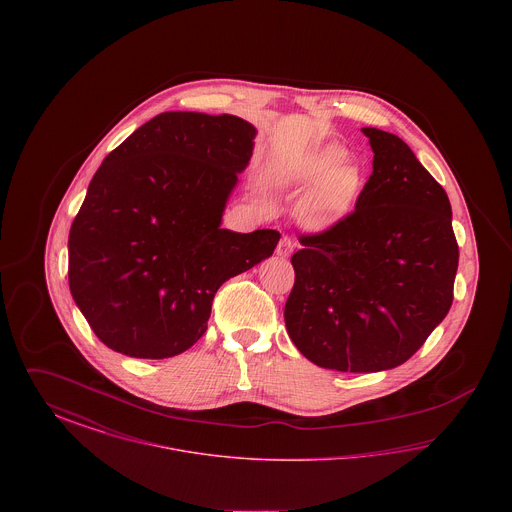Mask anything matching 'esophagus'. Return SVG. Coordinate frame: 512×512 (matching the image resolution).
<instances>
[{
    "instance_id": "1",
    "label": "esophagus",
    "mask_w": 512,
    "mask_h": 512,
    "mask_svg": "<svg viewBox=\"0 0 512 512\" xmlns=\"http://www.w3.org/2000/svg\"><path fill=\"white\" fill-rule=\"evenodd\" d=\"M293 247H295V244H293L292 238H290V236H284V238L280 240L278 247H276V255H280V257H290Z\"/></svg>"
}]
</instances>
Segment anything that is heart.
<instances>
[{"label": "heart", "instance_id": "1", "mask_svg": "<svg viewBox=\"0 0 512 512\" xmlns=\"http://www.w3.org/2000/svg\"><path fill=\"white\" fill-rule=\"evenodd\" d=\"M274 180L282 188L305 192L301 211L315 224H328L341 217L361 186L359 171L345 165V155L334 146L317 147L295 161L278 165Z\"/></svg>", "mask_w": 512, "mask_h": 512}]
</instances>
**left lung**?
<instances>
[{"label":"left lung","instance_id":"1","mask_svg":"<svg viewBox=\"0 0 512 512\" xmlns=\"http://www.w3.org/2000/svg\"><path fill=\"white\" fill-rule=\"evenodd\" d=\"M374 159L355 211L299 236L284 320L311 363L340 372L403 365L453 303L459 245L445 190L399 136L363 128Z\"/></svg>","mask_w":512,"mask_h":512}]
</instances>
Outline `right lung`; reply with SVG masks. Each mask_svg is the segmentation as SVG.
<instances>
[{
    "label": "right lung",
    "instance_id": "obj_1",
    "mask_svg": "<svg viewBox=\"0 0 512 512\" xmlns=\"http://www.w3.org/2000/svg\"><path fill=\"white\" fill-rule=\"evenodd\" d=\"M255 134L234 115L169 111L103 159L71 226L69 286L109 349L184 353L205 334L220 286L272 255L280 232L220 226Z\"/></svg>",
    "mask_w": 512,
    "mask_h": 512
}]
</instances>
